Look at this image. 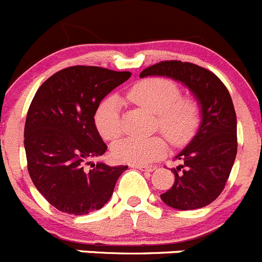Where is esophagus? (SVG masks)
Returning a JSON list of instances; mask_svg holds the SVG:
<instances>
[{"instance_id": "esophagus-1", "label": "esophagus", "mask_w": 262, "mask_h": 262, "mask_svg": "<svg viewBox=\"0 0 262 262\" xmlns=\"http://www.w3.org/2000/svg\"><path fill=\"white\" fill-rule=\"evenodd\" d=\"M133 168L143 170V172H152V170H155V167H147V165H133Z\"/></svg>"}]
</instances>
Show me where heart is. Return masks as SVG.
<instances>
[{
    "mask_svg": "<svg viewBox=\"0 0 262 262\" xmlns=\"http://www.w3.org/2000/svg\"><path fill=\"white\" fill-rule=\"evenodd\" d=\"M128 97L134 103L156 115L158 128L170 142L182 145L192 136L199 120L198 104L189 97H182L178 85L165 77H147L129 89ZM95 126L106 141H115L121 134L119 101L106 98L95 112ZM164 138H125L112 147V155L119 163L132 165L150 164L164 155Z\"/></svg>",
    "mask_w": 262,
    "mask_h": 262,
    "instance_id": "b5f03b06",
    "label": "heart"
}]
</instances>
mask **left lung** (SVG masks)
Instances as JSON below:
<instances>
[{
    "label": "left lung",
    "instance_id": "obj_1",
    "mask_svg": "<svg viewBox=\"0 0 262 262\" xmlns=\"http://www.w3.org/2000/svg\"><path fill=\"white\" fill-rule=\"evenodd\" d=\"M168 76L186 85L202 106V123L196 136L176 159L174 183L161 200L172 208H203L220 196L235 161L236 114L224 82L207 68L181 60H163L145 68V76Z\"/></svg>",
    "mask_w": 262,
    "mask_h": 262
}]
</instances>
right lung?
<instances>
[{"label":"right lung","instance_id":"1","mask_svg":"<svg viewBox=\"0 0 262 262\" xmlns=\"http://www.w3.org/2000/svg\"><path fill=\"white\" fill-rule=\"evenodd\" d=\"M130 75L73 66L54 73L36 92L24 126L27 167L36 189L58 211L81 216L101 209L128 169L88 160L107 150L94 124L98 106Z\"/></svg>","mask_w":262,"mask_h":262}]
</instances>
